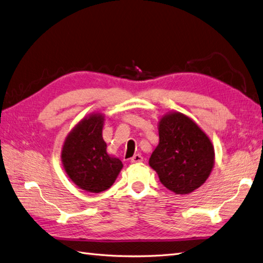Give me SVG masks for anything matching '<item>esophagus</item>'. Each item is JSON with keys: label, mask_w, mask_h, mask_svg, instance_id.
Returning <instances> with one entry per match:
<instances>
[{"label": "esophagus", "mask_w": 263, "mask_h": 263, "mask_svg": "<svg viewBox=\"0 0 263 263\" xmlns=\"http://www.w3.org/2000/svg\"><path fill=\"white\" fill-rule=\"evenodd\" d=\"M130 162L132 163H140V162H143V156L140 155V154H136V155H134L130 158Z\"/></svg>", "instance_id": "obj_1"}]
</instances>
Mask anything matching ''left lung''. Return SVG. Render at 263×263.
I'll list each match as a JSON object with an SVG mask.
<instances>
[{
	"instance_id": "left-lung-1",
	"label": "left lung",
	"mask_w": 263,
	"mask_h": 263,
	"mask_svg": "<svg viewBox=\"0 0 263 263\" xmlns=\"http://www.w3.org/2000/svg\"><path fill=\"white\" fill-rule=\"evenodd\" d=\"M158 136L149 166L164 186L180 195L202 186L215 163L214 147L206 134L186 115L171 111L159 119Z\"/></svg>"
}]
</instances>
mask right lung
Returning <instances> with one entry per match:
<instances>
[{
  "label": "right lung",
  "instance_id": "1",
  "mask_svg": "<svg viewBox=\"0 0 263 263\" xmlns=\"http://www.w3.org/2000/svg\"><path fill=\"white\" fill-rule=\"evenodd\" d=\"M104 120L101 112L81 119L67 135L61 151L67 175L89 193L109 189L123 168L120 159L107 153V144L102 138Z\"/></svg>",
  "mask_w": 263,
  "mask_h": 263
}]
</instances>
